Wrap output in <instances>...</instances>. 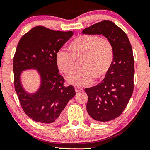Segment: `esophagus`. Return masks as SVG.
Returning a JSON list of instances; mask_svg holds the SVG:
<instances>
[{
  "instance_id": "obj_1",
  "label": "esophagus",
  "mask_w": 150,
  "mask_h": 150,
  "mask_svg": "<svg viewBox=\"0 0 150 150\" xmlns=\"http://www.w3.org/2000/svg\"><path fill=\"white\" fill-rule=\"evenodd\" d=\"M75 92H79V91L82 90V88H81V87H75Z\"/></svg>"
}]
</instances>
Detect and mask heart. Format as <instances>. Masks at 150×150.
Returning a JSON list of instances; mask_svg holds the SVG:
<instances>
[{
  "label": "heart",
  "mask_w": 150,
  "mask_h": 150,
  "mask_svg": "<svg viewBox=\"0 0 150 150\" xmlns=\"http://www.w3.org/2000/svg\"><path fill=\"white\" fill-rule=\"evenodd\" d=\"M69 47L70 53L59 50L55 56L58 67L65 75L75 69V60L81 59V70L68 76V83L77 87L87 86L93 79L100 80L107 75L115 57L110 40L96 35H81L71 42Z\"/></svg>",
  "instance_id": "heart-1"
}]
</instances>
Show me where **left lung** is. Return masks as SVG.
I'll list each match as a JSON object with an SVG mask.
<instances>
[{
	"label": "left lung",
	"instance_id": "1",
	"mask_svg": "<svg viewBox=\"0 0 150 150\" xmlns=\"http://www.w3.org/2000/svg\"><path fill=\"white\" fill-rule=\"evenodd\" d=\"M83 34L103 35L112 44L115 57L107 75L97 85L86 88L87 110L92 120L108 122L120 116L130 100L134 90V59L126 33L110 20L93 24Z\"/></svg>",
	"mask_w": 150,
	"mask_h": 150
}]
</instances>
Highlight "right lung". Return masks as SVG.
<instances>
[{
  "instance_id": "add662e5",
  "label": "right lung",
  "mask_w": 150,
  "mask_h": 150,
  "mask_svg": "<svg viewBox=\"0 0 150 150\" xmlns=\"http://www.w3.org/2000/svg\"><path fill=\"white\" fill-rule=\"evenodd\" d=\"M73 32L54 31L44 26L33 28L21 38L13 59L14 88L25 114L33 120L44 124L56 123L62 111L75 95L72 85L65 87L55 59L57 52ZM35 69L41 83L34 93H28L21 83L22 71Z\"/></svg>"
}]
</instances>
